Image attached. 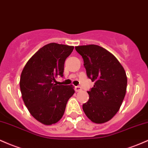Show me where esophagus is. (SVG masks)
<instances>
[{
  "label": "esophagus",
  "mask_w": 148,
  "mask_h": 148,
  "mask_svg": "<svg viewBox=\"0 0 148 148\" xmlns=\"http://www.w3.org/2000/svg\"><path fill=\"white\" fill-rule=\"evenodd\" d=\"M81 90H82V89L80 86H76L75 87V91L76 92H79V91H81Z\"/></svg>",
  "instance_id": "34e87169"
}]
</instances>
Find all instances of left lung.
Here are the masks:
<instances>
[{
  "label": "left lung",
  "mask_w": 148,
  "mask_h": 148,
  "mask_svg": "<svg viewBox=\"0 0 148 148\" xmlns=\"http://www.w3.org/2000/svg\"><path fill=\"white\" fill-rule=\"evenodd\" d=\"M84 59L88 77L94 83L83 110L90 121L103 124L117 113L126 95L127 77L114 55L97 45L76 46Z\"/></svg>",
  "instance_id": "obj_1"
}]
</instances>
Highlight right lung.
Here are the masks:
<instances>
[{
  "instance_id": "right-lung-1",
  "label": "right lung",
  "mask_w": 148,
  "mask_h": 148,
  "mask_svg": "<svg viewBox=\"0 0 148 148\" xmlns=\"http://www.w3.org/2000/svg\"><path fill=\"white\" fill-rule=\"evenodd\" d=\"M73 49L71 45L48 43L29 60L22 71L19 86L23 101L41 124L48 126L59 121L75 92L72 85L55 84L57 77H63L64 62Z\"/></svg>"
}]
</instances>
